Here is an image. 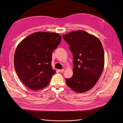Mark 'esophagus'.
Masks as SVG:
<instances>
[{
  "mask_svg": "<svg viewBox=\"0 0 123 123\" xmlns=\"http://www.w3.org/2000/svg\"><path fill=\"white\" fill-rule=\"evenodd\" d=\"M64 70H65V69H59V71L60 72H63L64 71Z\"/></svg>",
  "mask_w": 123,
  "mask_h": 123,
  "instance_id": "obj_1",
  "label": "esophagus"
}]
</instances>
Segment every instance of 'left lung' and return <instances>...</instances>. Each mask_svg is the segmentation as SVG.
Returning <instances> with one entry per match:
<instances>
[{"instance_id": "1", "label": "left lung", "mask_w": 123, "mask_h": 123, "mask_svg": "<svg viewBox=\"0 0 123 123\" xmlns=\"http://www.w3.org/2000/svg\"><path fill=\"white\" fill-rule=\"evenodd\" d=\"M73 53V75L66 83L74 91L84 93L97 82L104 67V51L99 39L83 30L63 35Z\"/></svg>"}]
</instances>
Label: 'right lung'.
<instances>
[{"label":"right lung","mask_w":123,"mask_h":123,"mask_svg":"<svg viewBox=\"0 0 123 123\" xmlns=\"http://www.w3.org/2000/svg\"><path fill=\"white\" fill-rule=\"evenodd\" d=\"M61 36L55 32H37L18 44L14 65L20 81L35 91L47 86L56 73L51 66L52 53L61 40Z\"/></svg>","instance_id":"add662e5"}]
</instances>
